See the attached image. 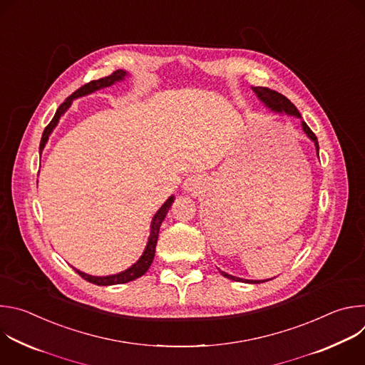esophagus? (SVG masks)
<instances>
[{
	"label": "esophagus",
	"mask_w": 365,
	"mask_h": 365,
	"mask_svg": "<svg viewBox=\"0 0 365 365\" xmlns=\"http://www.w3.org/2000/svg\"><path fill=\"white\" fill-rule=\"evenodd\" d=\"M203 187H205V179L200 175H192L183 183V190L192 195L200 193Z\"/></svg>",
	"instance_id": "34e87169"
}]
</instances>
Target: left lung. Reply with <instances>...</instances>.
<instances>
[{
  "mask_svg": "<svg viewBox=\"0 0 365 365\" xmlns=\"http://www.w3.org/2000/svg\"><path fill=\"white\" fill-rule=\"evenodd\" d=\"M252 91L255 92L257 98H258L259 101H262V102L264 103V106H266L269 110H272L273 113H279V114H283V113H284V114H287V115L297 117V118L302 120L300 113L297 111V108L293 106V103H292L284 95H282V93H279V92H276V91H273V89L264 88V86H252ZM302 128H303L304 134H306L312 141H314L315 148H317V153H318V155H319V143H318L317 135L314 134V131H312V130L307 127V124H306L304 121H302ZM220 273H221L224 277L230 279V280L242 282V283H252V284H258V283H264V282L272 280V279H269V280H247V279H241V277L231 276V274H228V273H225V272H221V270H220Z\"/></svg>",
  "mask_w": 365,
  "mask_h": 365,
  "instance_id": "8db88e82",
  "label": "left lung"
}]
</instances>
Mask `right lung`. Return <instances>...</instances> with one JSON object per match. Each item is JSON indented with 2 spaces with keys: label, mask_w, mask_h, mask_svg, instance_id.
<instances>
[{
  "label": "right lung",
  "mask_w": 365,
  "mask_h": 365,
  "mask_svg": "<svg viewBox=\"0 0 365 365\" xmlns=\"http://www.w3.org/2000/svg\"><path fill=\"white\" fill-rule=\"evenodd\" d=\"M125 76H128V72L120 69V71H115L114 73H111L110 76H106V78H101L98 81H92L86 85H83L82 88H79L78 91H75L69 98H66V101L62 103V106L58 108L53 120H51L48 123V125L44 128L43 131V135H41V141H40V154L51 134V131L55 130V127L58 125L61 117L68 111V108L72 106L73 99L76 98H81V96H85V95H89L98 89H102V88H107V86H111L114 85L115 82H121L125 79ZM175 200V196H169V199L162 205L160 210L155 212V215L153 217L151 220V225H150V237H148V241H147V245L141 254V257L137 259V262L128 267L127 270L118 273V274H111V276H91V274H86L83 272H79L78 269L76 273L83 277L86 282L89 283H93V284H98V286H113V284H123V283H128V282H133L138 277H141L147 270L148 267L151 266L153 263V258H154V252H155V244H158V238H159V230H160V225L163 222V220L166 218V214L168 211L170 210V206Z\"/></svg>",
  "instance_id": "1"
}]
</instances>
